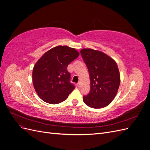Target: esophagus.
Returning <instances> with one entry per match:
<instances>
[{
    "mask_svg": "<svg viewBox=\"0 0 150 150\" xmlns=\"http://www.w3.org/2000/svg\"><path fill=\"white\" fill-rule=\"evenodd\" d=\"M77 86H78V88H79L80 86H81V83H80V82L78 83V84H77Z\"/></svg>",
    "mask_w": 150,
    "mask_h": 150,
    "instance_id": "34e87169",
    "label": "esophagus"
}]
</instances>
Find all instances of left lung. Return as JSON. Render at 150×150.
Here are the masks:
<instances>
[{
  "label": "left lung",
  "instance_id": "1",
  "mask_svg": "<svg viewBox=\"0 0 150 150\" xmlns=\"http://www.w3.org/2000/svg\"><path fill=\"white\" fill-rule=\"evenodd\" d=\"M81 54L90 77L89 93L83 96L88 106L99 109L107 106L114 99L120 84V75L116 62L103 52L83 49Z\"/></svg>",
  "mask_w": 150,
  "mask_h": 150
}]
</instances>
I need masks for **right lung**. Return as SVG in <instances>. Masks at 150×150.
I'll list each match as a JSON object with an SVG mask.
<instances>
[{"instance_id": "right-lung-1", "label": "right lung", "mask_w": 150, "mask_h": 150, "mask_svg": "<svg viewBox=\"0 0 150 150\" xmlns=\"http://www.w3.org/2000/svg\"><path fill=\"white\" fill-rule=\"evenodd\" d=\"M79 53L74 48L59 46L49 50L35 63L33 81L40 99L56 104L65 101L75 88L70 83L71 74L67 70Z\"/></svg>"}]
</instances>
